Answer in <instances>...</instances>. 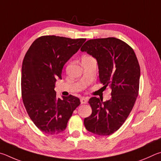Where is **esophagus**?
I'll use <instances>...</instances> for the list:
<instances>
[{
    "label": "esophagus",
    "instance_id": "34e87169",
    "mask_svg": "<svg viewBox=\"0 0 161 161\" xmlns=\"http://www.w3.org/2000/svg\"><path fill=\"white\" fill-rule=\"evenodd\" d=\"M80 103H81V104H86L87 103H88V100H87V99H86V98L82 97V98H80Z\"/></svg>",
    "mask_w": 161,
    "mask_h": 161
}]
</instances>
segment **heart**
<instances>
[{"mask_svg":"<svg viewBox=\"0 0 161 161\" xmlns=\"http://www.w3.org/2000/svg\"><path fill=\"white\" fill-rule=\"evenodd\" d=\"M91 58V57H90V56H84L83 59H84V58Z\"/></svg>","mask_w":161,"mask_h":161,"instance_id":"b5f03b06","label":"heart"}]
</instances>
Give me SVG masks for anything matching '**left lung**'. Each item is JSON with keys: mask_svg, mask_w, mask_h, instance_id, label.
Wrapping results in <instances>:
<instances>
[{"mask_svg": "<svg viewBox=\"0 0 161 161\" xmlns=\"http://www.w3.org/2000/svg\"><path fill=\"white\" fill-rule=\"evenodd\" d=\"M97 60L99 78L104 87L110 86L109 100L92 97L88 103L91 116L84 119L87 130L99 136H108L120 128L139 94L140 66L134 50L114 37L90 39L81 47Z\"/></svg>", "mask_w": 161, "mask_h": 161, "instance_id": "left-lung-1", "label": "left lung"}]
</instances>
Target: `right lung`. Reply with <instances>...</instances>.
<instances>
[{
    "mask_svg": "<svg viewBox=\"0 0 161 161\" xmlns=\"http://www.w3.org/2000/svg\"><path fill=\"white\" fill-rule=\"evenodd\" d=\"M86 39L54 35L36 39L25 54L22 66V97L28 115L44 133L56 135L66 128L68 121L80 102L77 97H56L57 79L65 64Z\"/></svg>",
    "mask_w": 161,
    "mask_h": 161,
    "instance_id": "1",
    "label": "right lung"
}]
</instances>
